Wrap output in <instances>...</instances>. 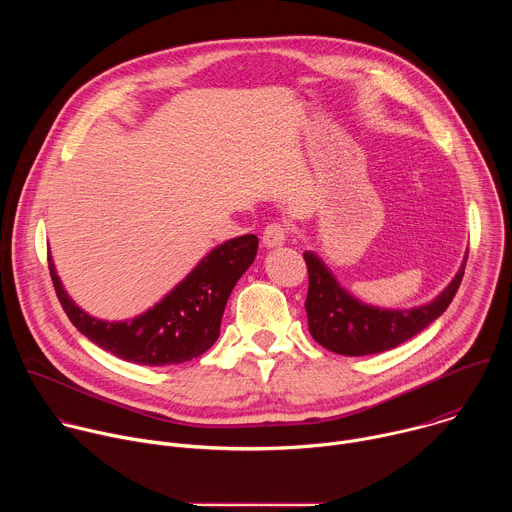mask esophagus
<instances>
[{
	"label": "esophagus",
	"instance_id": "esophagus-1",
	"mask_svg": "<svg viewBox=\"0 0 512 512\" xmlns=\"http://www.w3.org/2000/svg\"><path fill=\"white\" fill-rule=\"evenodd\" d=\"M261 241H263V247H267V249H275V247L285 245V241H287V227L281 225V223L267 225L265 231H263Z\"/></svg>",
	"mask_w": 512,
	"mask_h": 512
}]
</instances>
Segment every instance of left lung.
I'll list each match as a JSON object with an SVG mask.
<instances>
[{"label": "left lung", "instance_id": "8db88e82", "mask_svg": "<svg viewBox=\"0 0 512 512\" xmlns=\"http://www.w3.org/2000/svg\"><path fill=\"white\" fill-rule=\"evenodd\" d=\"M304 259L310 275L306 314L312 338L336 354L364 356L397 348L440 318L460 287L468 253L456 277L440 296H435L429 304L409 310L364 304L338 283L334 273L314 251H306Z\"/></svg>", "mask_w": 512, "mask_h": 512}]
</instances>
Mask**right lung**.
<instances>
[{"instance_id":"obj_1","label":"right lung","mask_w":512,"mask_h":512,"mask_svg":"<svg viewBox=\"0 0 512 512\" xmlns=\"http://www.w3.org/2000/svg\"><path fill=\"white\" fill-rule=\"evenodd\" d=\"M257 247L255 235L221 243L150 310L113 322L99 320L72 302L50 253L48 269L66 316L81 334L127 362L170 367L200 356L216 342L231 291L255 261Z\"/></svg>"}]
</instances>
